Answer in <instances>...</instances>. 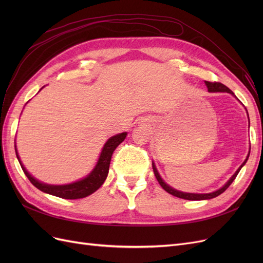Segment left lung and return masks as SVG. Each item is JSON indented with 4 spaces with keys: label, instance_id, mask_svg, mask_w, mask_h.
<instances>
[{
    "label": "left lung",
    "instance_id": "8db88e82",
    "mask_svg": "<svg viewBox=\"0 0 263 263\" xmlns=\"http://www.w3.org/2000/svg\"><path fill=\"white\" fill-rule=\"evenodd\" d=\"M205 84H206V86H208V89H209L210 92H227V93H230V94L234 95V93H233L232 90H229L226 85H224V84L220 83V82H210V81H205ZM249 154H250V153H249ZM249 154H248V156H247V159L243 161V163L239 166V169H238V170L235 172L234 176L229 179V181L226 183V184H225L224 186H222V187L219 189V190H217V191H215V192H213V193H208V194L183 193V192H180V191L174 190V189L170 187L168 184H165V183L162 181V179L160 178V176H159V173H158V171H157V169H156L155 164H153V169H154V173H155V176H156V178H157V180H158V182H159V184H160L161 187H162L164 191H166V192H168V193H170L171 195H174V196H177V197H179V198H183V200H190V201L211 200V198L216 197V196L220 195L222 192H225V191L228 189V186H229L230 184H232V183L234 182V180L236 179L237 174L239 173L240 169L245 165V163L247 162V160H248Z\"/></svg>",
    "mask_w": 263,
    "mask_h": 263
}]
</instances>
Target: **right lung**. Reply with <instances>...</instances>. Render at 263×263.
I'll return each mask as SVG.
<instances>
[{
  "instance_id": "right-lung-1",
  "label": "right lung",
  "mask_w": 263,
  "mask_h": 263,
  "mask_svg": "<svg viewBox=\"0 0 263 263\" xmlns=\"http://www.w3.org/2000/svg\"><path fill=\"white\" fill-rule=\"evenodd\" d=\"M126 135L127 133H122V134L116 135V136L110 137L106 141L104 147H103L99 161L89 176L84 178L83 180L71 183V184H67V185H49L37 181L36 179H34L30 176L25 168H24L17 153H16V156L24 173L26 174V177L31 182V184L36 186L38 190H41L45 193H48L54 196L66 198V200H78V198H83L87 195L94 193L95 191H97L103 183H104L107 177L110 159H112L114 150L119 144H121V142L124 141V139L126 138ZM15 151H16V149H15Z\"/></svg>"
}]
</instances>
